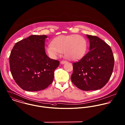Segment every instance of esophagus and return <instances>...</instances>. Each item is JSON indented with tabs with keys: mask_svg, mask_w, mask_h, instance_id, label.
<instances>
[{
	"mask_svg": "<svg viewBox=\"0 0 125 125\" xmlns=\"http://www.w3.org/2000/svg\"><path fill=\"white\" fill-rule=\"evenodd\" d=\"M66 62H67V61H66V60H62V61H61L60 62V63L62 64H63L66 63Z\"/></svg>",
	"mask_w": 125,
	"mask_h": 125,
	"instance_id": "1",
	"label": "esophagus"
}]
</instances>
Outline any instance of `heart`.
Returning a JSON list of instances; mask_svg holds the SVG:
<instances>
[{
    "instance_id": "b5f03b06",
    "label": "heart",
    "mask_w": 125,
    "mask_h": 125,
    "mask_svg": "<svg viewBox=\"0 0 125 125\" xmlns=\"http://www.w3.org/2000/svg\"><path fill=\"white\" fill-rule=\"evenodd\" d=\"M87 48L86 40L80 35H61L53 40L47 50L52 58H55L65 52L68 59L75 61L81 59L85 55Z\"/></svg>"
}]
</instances>
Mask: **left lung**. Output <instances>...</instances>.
<instances>
[{
    "label": "left lung",
    "mask_w": 125,
    "mask_h": 125,
    "mask_svg": "<svg viewBox=\"0 0 125 125\" xmlns=\"http://www.w3.org/2000/svg\"><path fill=\"white\" fill-rule=\"evenodd\" d=\"M89 51L73 62L71 80L78 88L96 90L102 88L112 74L115 59L110 46L97 36L86 35Z\"/></svg>",
    "instance_id": "left-lung-1"
}]
</instances>
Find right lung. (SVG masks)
<instances>
[{
  "label": "right lung",
  "instance_id": "1",
  "mask_svg": "<svg viewBox=\"0 0 125 125\" xmlns=\"http://www.w3.org/2000/svg\"><path fill=\"white\" fill-rule=\"evenodd\" d=\"M46 35H31L16 42L10 57V70L16 83L27 91L47 88L53 81L58 60L46 54Z\"/></svg>",
  "mask_w": 125,
  "mask_h": 125
}]
</instances>
